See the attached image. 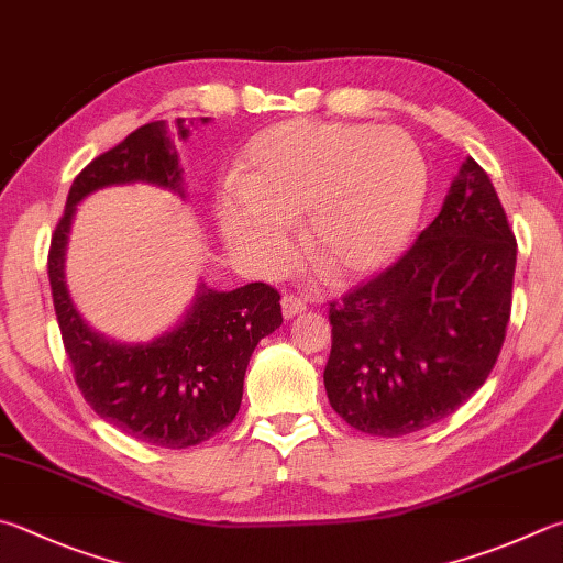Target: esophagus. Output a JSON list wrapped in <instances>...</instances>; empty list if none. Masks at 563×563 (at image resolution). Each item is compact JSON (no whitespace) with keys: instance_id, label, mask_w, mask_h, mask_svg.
I'll use <instances>...</instances> for the list:
<instances>
[{"instance_id":"1","label":"esophagus","mask_w":563,"mask_h":563,"mask_svg":"<svg viewBox=\"0 0 563 563\" xmlns=\"http://www.w3.org/2000/svg\"><path fill=\"white\" fill-rule=\"evenodd\" d=\"M280 305H283V317H285V320H292V317H298V314H302L305 310H308V305H305V300L295 298V295H285V298L280 300Z\"/></svg>"}]
</instances>
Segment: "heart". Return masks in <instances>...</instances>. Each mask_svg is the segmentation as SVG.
Listing matches in <instances>:
<instances>
[{
	"instance_id": "b5f03b06",
	"label": "heart",
	"mask_w": 563,
	"mask_h": 563,
	"mask_svg": "<svg viewBox=\"0 0 563 563\" xmlns=\"http://www.w3.org/2000/svg\"><path fill=\"white\" fill-rule=\"evenodd\" d=\"M428 194L421 150L396 128L290 120L258 132L241 181L219 194L233 251L261 271L292 261L290 223L332 280L382 271L411 239Z\"/></svg>"
}]
</instances>
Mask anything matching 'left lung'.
Here are the masks:
<instances>
[{"mask_svg":"<svg viewBox=\"0 0 563 563\" xmlns=\"http://www.w3.org/2000/svg\"><path fill=\"white\" fill-rule=\"evenodd\" d=\"M517 241L465 157L441 213L391 268L330 305L327 398L356 431L396 438L457 411L503 350Z\"/></svg>","mask_w":563,"mask_h":563,"instance_id":"1","label":"left lung"}]
</instances>
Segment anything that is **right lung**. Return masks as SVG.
Wrapping results in <instances>:
<instances>
[{"label":"right lung","instance_id":"obj_1","mask_svg":"<svg viewBox=\"0 0 563 563\" xmlns=\"http://www.w3.org/2000/svg\"><path fill=\"white\" fill-rule=\"evenodd\" d=\"M175 137H189L184 118L175 128L147 122L80 172L51 236L48 283L74 379L90 408L142 443L179 451L209 441L236 418L255 344L283 324L278 290L249 283L221 292L199 283L191 308L167 332L150 342H115L80 317L66 285L70 223L90 194L145 181L187 197Z\"/></svg>","mask_w":563,"mask_h":563}]
</instances>
